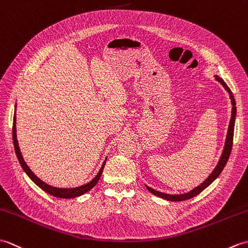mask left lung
Returning a JSON list of instances; mask_svg holds the SVG:
<instances>
[{
	"label": "left lung",
	"mask_w": 248,
	"mask_h": 248,
	"mask_svg": "<svg viewBox=\"0 0 248 248\" xmlns=\"http://www.w3.org/2000/svg\"><path fill=\"white\" fill-rule=\"evenodd\" d=\"M214 78L216 80H217L219 84H221L224 89L228 92L229 97H230V101H232V118H230V122H229V126H228V131H227V136H226V140H225V145L223 148V152H222V155L219 157V160L217 164V167L214 168V170L211 172V174L208 176V177L202 181L201 185H199L197 186H195L194 189L190 190L189 192H186V193H180V194H168V193H163V192L160 191H157L155 189L151 188V186H148L147 185H145L146 189L151 192V193L155 194L156 196L161 197V199H164L167 201H170V202H181V201H186V200H190L192 197L196 196L197 194H200L202 190H205L207 186H210L214 180H216L219 174L222 173V170H224L225 166H226V163L228 161V158L230 156V152H232V141H233V130H234V122H235V115H236V107H235V100L232 95V90L229 89L228 86L226 85V82H225L221 78H219L218 75H213Z\"/></svg>",
	"instance_id": "1"
}]
</instances>
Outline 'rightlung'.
Masks as SVG:
<instances>
[{
    "instance_id": "1",
    "label": "right lung",
    "mask_w": 248,
    "mask_h": 248,
    "mask_svg": "<svg viewBox=\"0 0 248 248\" xmlns=\"http://www.w3.org/2000/svg\"><path fill=\"white\" fill-rule=\"evenodd\" d=\"M15 109H16V104L15 106ZM16 110H15L14 126H13V140H14V146H15L16 157H18V160L21 164L22 169H23V170L26 173V175L31 179L32 183L36 184L40 189H42L43 191L46 192V193H48L49 195H53L55 197H59V199H74V197L80 196L82 194H85L86 192L90 191L93 188V186H94L97 184V181L100 180L101 175L103 173V169H104V167H105L107 157L105 158V160H104L102 167H101L100 170L97 172V174L89 181V183H87L85 185L75 186V188H58V186H53L51 185L45 183V181L41 180L39 177H37V176L34 174V172H32V170L30 169V167L26 164L23 156H22V153H21L20 146H19V142H18V139H16Z\"/></svg>"
}]
</instances>
